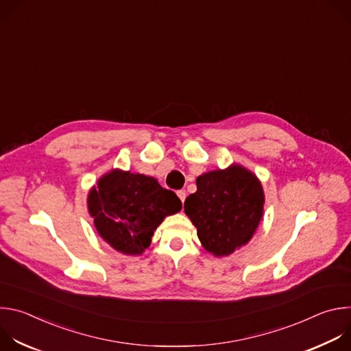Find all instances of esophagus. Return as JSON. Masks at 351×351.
<instances>
[{
  "mask_svg": "<svg viewBox=\"0 0 351 351\" xmlns=\"http://www.w3.org/2000/svg\"><path fill=\"white\" fill-rule=\"evenodd\" d=\"M176 194H178V197L180 198V202H182V203H184L186 195H187V194H186V191H184V190H178V193H176Z\"/></svg>",
  "mask_w": 351,
  "mask_h": 351,
  "instance_id": "obj_1",
  "label": "esophagus"
}]
</instances>
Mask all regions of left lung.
I'll return each instance as SVG.
<instances>
[{
  "instance_id": "1",
  "label": "left lung",
  "mask_w": 351,
  "mask_h": 351,
  "mask_svg": "<svg viewBox=\"0 0 351 351\" xmlns=\"http://www.w3.org/2000/svg\"><path fill=\"white\" fill-rule=\"evenodd\" d=\"M197 191L184 202V213L197 228L203 247L225 257L247 244L264 213V190L258 178L241 165L198 176Z\"/></svg>"
}]
</instances>
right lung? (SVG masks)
I'll list each match as a JSON object with an SVG mask.
<instances>
[{
	"label": "right lung",
	"mask_w": 351,
	"mask_h": 351,
	"mask_svg": "<svg viewBox=\"0 0 351 351\" xmlns=\"http://www.w3.org/2000/svg\"><path fill=\"white\" fill-rule=\"evenodd\" d=\"M87 207L98 234L112 248L140 256L165 217L182 210V202L152 176L112 169L90 190Z\"/></svg>",
	"instance_id": "obj_1"
}]
</instances>
